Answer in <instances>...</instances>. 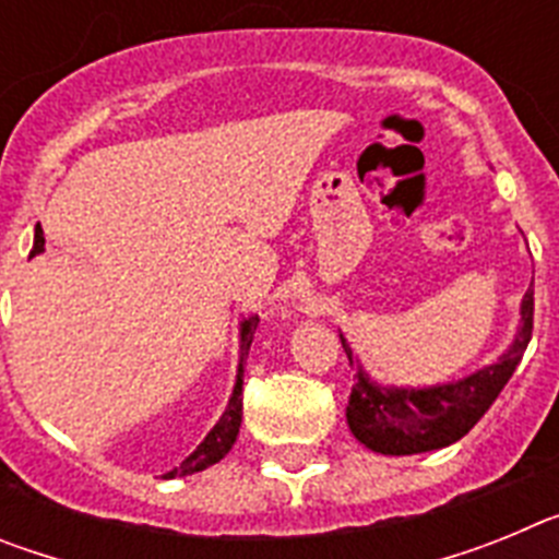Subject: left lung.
I'll return each mask as SVG.
<instances>
[{
	"label": "left lung",
	"instance_id": "8db88e82",
	"mask_svg": "<svg viewBox=\"0 0 559 559\" xmlns=\"http://www.w3.org/2000/svg\"><path fill=\"white\" fill-rule=\"evenodd\" d=\"M532 316H535V290L530 288L521 302L515 338L496 364H487L467 378L423 389L383 386L372 380L353 355L344 333H338L341 347L355 367V383L347 403V426L353 437L360 445L383 456H412V453L453 445L496 403L507 380L521 364L523 349L532 338Z\"/></svg>",
	"mask_w": 559,
	"mask_h": 559
}]
</instances>
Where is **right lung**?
<instances>
[{
	"label": "right lung",
	"mask_w": 559,
	"mask_h": 559,
	"mask_svg": "<svg viewBox=\"0 0 559 559\" xmlns=\"http://www.w3.org/2000/svg\"><path fill=\"white\" fill-rule=\"evenodd\" d=\"M44 251V231L36 229V243H33V254ZM260 324L257 316H249L240 322V360H237V378L235 389H231V397L226 403V412L221 414V419L212 426V431L206 433L204 442H201L179 467H173L170 473H165L162 478H176V476H192V473L206 471L210 464L221 462L226 453L235 445L237 433H240V419H243V358L249 355L251 338H254V330Z\"/></svg>",
	"instance_id": "obj_1"
}]
</instances>
